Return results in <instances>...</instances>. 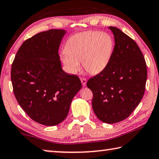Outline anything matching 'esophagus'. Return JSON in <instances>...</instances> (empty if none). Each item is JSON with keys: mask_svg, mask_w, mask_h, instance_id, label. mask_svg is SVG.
<instances>
[{"mask_svg": "<svg viewBox=\"0 0 159 159\" xmlns=\"http://www.w3.org/2000/svg\"><path fill=\"white\" fill-rule=\"evenodd\" d=\"M80 81H81V83L83 86H85L86 85V83H87V80H86L85 78H80Z\"/></svg>", "mask_w": 159, "mask_h": 159, "instance_id": "1", "label": "esophagus"}]
</instances>
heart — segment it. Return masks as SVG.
<instances>
[{"mask_svg": "<svg viewBox=\"0 0 159 159\" xmlns=\"http://www.w3.org/2000/svg\"><path fill=\"white\" fill-rule=\"evenodd\" d=\"M114 47V41L108 34L97 31L83 32L69 38L60 54V60L71 74L80 71V61L86 71L98 74L108 66Z\"/></svg>", "mask_w": 159, "mask_h": 159, "instance_id": "b5f03b06", "label": "heart"}]
</instances>
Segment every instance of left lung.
I'll list each match as a JSON object with an SVG mask.
<instances>
[{"mask_svg":"<svg viewBox=\"0 0 159 159\" xmlns=\"http://www.w3.org/2000/svg\"><path fill=\"white\" fill-rule=\"evenodd\" d=\"M115 45L107 68L87 82L92 90L93 111L101 121L116 123L125 119L143 98L147 78L143 54L131 38L109 26Z\"/></svg>","mask_w":159,"mask_h":159,"instance_id":"1","label":"left lung"}]
</instances>
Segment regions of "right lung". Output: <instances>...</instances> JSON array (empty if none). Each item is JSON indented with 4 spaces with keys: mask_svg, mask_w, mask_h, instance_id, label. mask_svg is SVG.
<instances>
[{
    "mask_svg": "<svg viewBox=\"0 0 159 159\" xmlns=\"http://www.w3.org/2000/svg\"><path fill=\"white\" fill-rule=\"evenodd\" d=\"M66 30L50 29L23 43L11 69L13 91L19 104L34 121L53 126L68 115L81 89L79 78L61 69L58 50Z\"/></svg>",
    "mask_w": 159,
    "mask_h": 159,
    "instance_id": "1",
    "label": "right lung"
}]
</instances>
